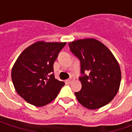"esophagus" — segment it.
Segmentation results:
<instances>
[{"mask_svg": "<svg viewBox=\"0 0 132 132\" xmlns=\"http://www.w3.org/2000/svg\"><path fill=\"white\" fill-rule=\"evenodd\" d=\"M73 80H74V78L71 77V78H69V80H67V82H68L69 83H71Z\"/></svg>", "mask_w": 132, "mask_h": 132, "instance_id": "1", "label": "esophagus"}]
</instances>
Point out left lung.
<instances>
[{
  "label": "left lung",
  "mask_w": 132,
  "mask_h": 132,
  "mask_svg": "<svg viewBox=\"0 0 132 132\" xmlns=\"http://www.w3.org/2000/svg\"><path fill=\"white\" fill-rule=\"evenodd\" d=\"M69 46L80 62L82 88L75 93L78 101L90 110L108 105L117 93L121 82L120 67L112 53L93 38L73 41Z\"/></svg>",
  "instance_id": "left-lung-1"
}]
</instances>
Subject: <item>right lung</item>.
Listing matches in <instances>:
<instances>
[{
  "label": "right lung",
  "mask_w": 132,
  "mask_h": 132,
  "mask_svg": "<svg viewBox=\"0 0 132 132\" xmlns=\"http://www.w3.org/2000/svg\"><path fill=\"white\" fill-rule=\"evenodd\" d=\"M66 44L39 41L20 54L11 77L16 92L26 102L42 107L56 97L65 83L55 78L53 66Z\"/></svg>",
  "instance_id": "right-lung-1"
}]
</instances>
